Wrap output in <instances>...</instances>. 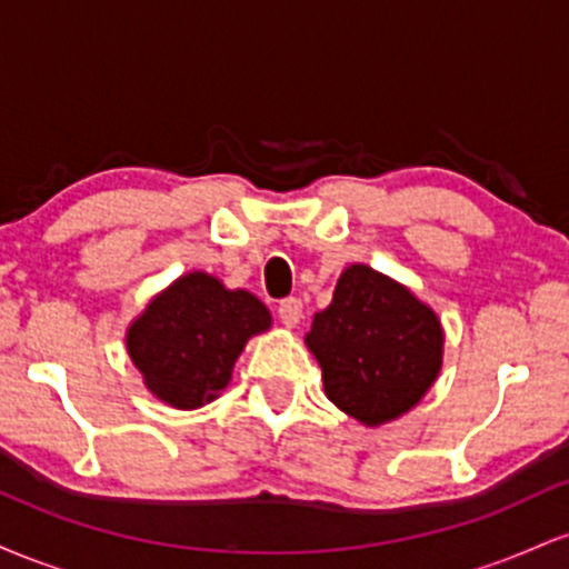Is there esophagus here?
Segmentation results:
<instances>
[{
    "mask_svg": "<svg viewBox=\"0 0 569 569\" xmlns=\"http://www.w3.org/2000/svg\"><path fill=\"white\" fill-rule=\"evenodd\" d=\"M278 318H280V323L289 326V329H293V326L302 321V299H297V297L280 299Z\"/></svg>",
    "mask_w": 569,
    "mask_h": 569,
    "instance_id": "34e87169",
    "label": "esophagus"
}]
</instances>
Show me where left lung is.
Here are the masks:
<instances>
[{"label":"left lung","mask_w":569,"mask_h":569,"mask_svg":"<svg viewBox=\"0 0 569 569\" xmlns=\"http://www.w3.org/2000/svg\"><path fill=\"white\" fill-rule=\"evenodd\" d=\"M441 345L436 312L367 264L342 272L307 335L329 401L363 426L396 420L426 396L439 375Z\"/></svg>","instance_id":"8db88e82"}]
</instances>
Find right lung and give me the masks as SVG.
I'll list each match as a JSON object with an SVG mask.
<instances>
[{"instance_id":"add662e5","label":"right lung","mask_w":569,"mask_h":569,"mask_svg":"<svg viewBox=\"0 0 569 569\" xmlns=\"http://www.w3.org/2000/svg\"><path fill=\"white\" fill-rule=\"evenodd\" d=\"M270 329V312L248 291H227L189 272L149 302L128 329V352L154 396L176 409L213 401L232 377L248 337Z\"/></svg>"}]
</instances>
